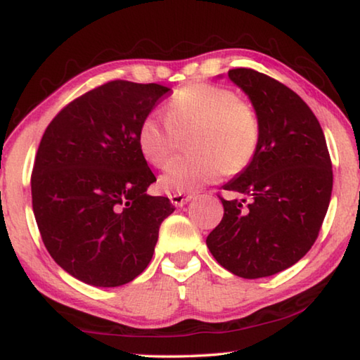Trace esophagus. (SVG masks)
<instances>
[{
	"mask_svg": "<svg viewBox=\"0 0 360 360\" xmlns=\"http://www.w3.org/2000/svg\"><path fill=\"white\" fill-rule=\"evenodd\" d=\"M193 195L191 193H169V202L174 206H184L187 202H191Z\"/></svg>",
	"mask_w": 360,
	"mask_h": 360,
	"instance_id": "esophagus-1",
	"label": "esophagus"
}]
</instances>
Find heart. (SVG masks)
Here are the masks:
<instances>
[{
	"label": "heart",
	"instance_id": "heart-1",
	"mask_svg": "<svg viewBox=\"0 0 360 360\" xmlns=\"http://www.w3.org/2000/svg\"><path fill=\"white\" fill-rule=\"evenodd\" d=\"M191 138L186 159L171 158L182 139ZM262 144L257 109L235 90L193 82L172 95L165 117L149 114L138 129V146L154 167H165L158 184L167 192L193 193L227 172L238 174L252 165Z\"/></svg>",
	"mask_w": 360,
	"mask_h": 360
}]
</instances>
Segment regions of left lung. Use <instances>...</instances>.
<instances>
[{"label":"left lung","mask_w":360,"mask_h":360,"mask_svg":"<svg viewBox=\"0 0 360 360\" xmlns=\"http://www.w3.org/2000/svg\"><path fill=\"white\" fill-rule=\"evenodd\" d=\"M229 77L245 90L262 122L259 155L217 193L224 217L206 238L225 270L255 279L297 264L318 238L333 173L324 131L294 90L251 68Z\"/></svg>","instance_id":"left-lung-1"}]
</instances>
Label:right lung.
<instances>
[{"mask_svg": "<svg viewBox=\"0 0 360 360\" xmlns=\"http://www.w3.org/2000/svg\"><path fill=\"white\" fill-rule=\"evenodd\" d=\"M168 94L158 84L115 79L68 103L42 135L33 212L49 254L79 281L115 288L149 265L174 206L146 195L157 179L139 150L138 129Z\"/></svg>", "mask_w": 360, "mask_h": 360, "instance_id": "add662e5", "label": "right lung"}]
</instances>
